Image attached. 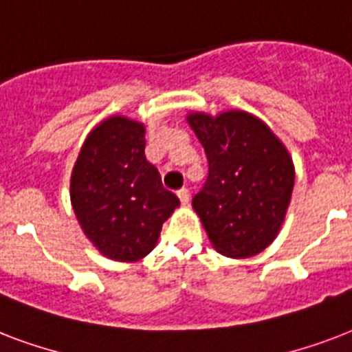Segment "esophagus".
Here are the masks:
<instances>
[{
    "mask_svg": "<svg viewBox=\"0 0 352 352\" xmlns=\"http://www.w3.org/2000/svg\"><path fill=\"white\" fill-rule=\"evenodd\" d=\"M177 197H179V201H181L182 204L190 203V192H188L186 188H182V190H179V192H177Z\"/></svg>",
    "mask_w": 352,
    "mask_h": 352,
    "instance_id": "obj_1",
    "label": "esophagus"
}]
</instances>
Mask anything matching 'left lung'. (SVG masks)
Here are the masks:
<instances>
[{"mask_svg": "<svg viewBox=\"0 0 352 352\" xmlns=\"http://www.w3.org/2000/svg\"><path fill=\"white\" fill-rule=\"evenodd\" d=\"M186 120L208 159V179L193 210L219 254L256 256L276 239L287 215L294 188L289 151L246 111L190 113Z\"/></svg>", "mask_w": 352, "mask_h": 352, "instance_id": "1", "label": "left lung"}]
</instances>
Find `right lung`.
Masks as SVG:
<instances>
[{"label": "right lung", "mask_w": 352, "mask_h": 352, "mask_svg": "<svg viewBox=\"0 0 352 352\" xmlns=\"http://www.w3.org/2000/svg\"><path fill=\"white\" fill-rule=\"evenodd\" d=\"M144 135L140 122L106 118L87 135L71 175V203L82 230L102 256L115 261L148 256L179 206L146 160Z\"/></svg>", "instance_id": "right-lung-1"}]
</instances>
